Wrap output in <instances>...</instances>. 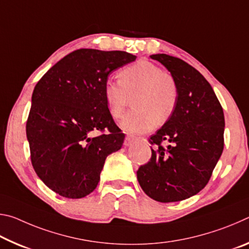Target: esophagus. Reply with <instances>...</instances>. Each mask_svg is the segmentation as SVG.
Instances as JSON below:
<instances>
[{
    "label": "esophagus",
    "instance_id": "34e87169",
    "mask_svg": "<svg viewBox=\"0 0 249 249\" xmlns=\"http://www.w3.org/2000/svg\"><path fill=\"white\" fill-rule=\"evenodd\" d=\"M137 141L136 137L132 136V135H127V136L125 137V141H124V146L125 147H128L133 144V142H135Z\"/></svg>",
    "mask_w": 249,
    "mask_h": 249
}]
</instances>
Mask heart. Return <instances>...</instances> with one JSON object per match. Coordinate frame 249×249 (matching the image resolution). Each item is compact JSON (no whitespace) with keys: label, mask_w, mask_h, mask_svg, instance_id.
<instances>
[{"label":"heart","mask_w":249,"mask_h":249,"mask_svg":"<svg viewBox=\"0 0 249 249\" xmlns=\"http://www.w3.org/2000/svg\"><path fill=\"white\" fill-rule=\"evenodd\" d=\"M103 95L108 112L121 119L129 98L135 108L121 122L126 133L142 134L170 119L178 102V87L170 73L150 61L141 60L119 73V82L107 80Z\"/></svg>","instance_id":"heart-1"}]
</instances>
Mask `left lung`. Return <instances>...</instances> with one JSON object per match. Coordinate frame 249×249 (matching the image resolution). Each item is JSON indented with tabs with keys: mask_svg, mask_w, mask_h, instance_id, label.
Masks as SVG:
<instances>
[{
	"mask_svg": "<svg viewBox=\"0 0 249 249\" xmlns=\"http://www.w3.org/2000/svg\"><path fill=\"white\" fill-rule=\"evenodd\" d=\"M174 77L178 102L170 119L150 137L151 158L137 171L147 196L169 203L196 196L212 176L224 148V113L215 93L199 71L179 58L151 54ZM168 141L167 149L161 146Z\"/></svg>",
	"mask_w": 249,
	"mask_h": 249,
	"instance_id": "8db88e82",
	"label": "left lung"
}]
</instances>
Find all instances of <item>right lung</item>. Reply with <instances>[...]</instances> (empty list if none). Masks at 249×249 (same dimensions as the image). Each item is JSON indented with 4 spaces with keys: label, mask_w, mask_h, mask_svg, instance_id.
I'll list each match as a JSON object with an SVG mask.
<instances>
[{
    "label": "right lung",
    "mask_w": 249,
    "mask_h": 249,
    "mask_svg": "<svg viewBox=\"0 0 249 249\" xmlns=\"http://www.w3.org/2000/svg\"><path fill=\"white\" fill-rule=\"evenodd\" d=\"M135 60L120 50L78 49L37 82L26 124L31 159L37 176L59 196L90 195L105 159L122 148L124 134L108 112L103 86L112 71ZM105 128L108 133L91 136Z\"/></svg>",
    "instance_id": "obj_1"
}]
</instances>
